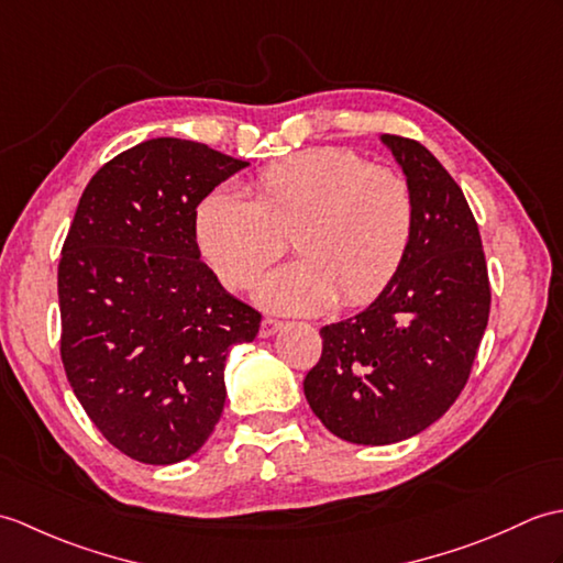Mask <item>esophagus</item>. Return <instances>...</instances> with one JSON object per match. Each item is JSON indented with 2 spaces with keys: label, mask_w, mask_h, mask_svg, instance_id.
Here are the masks:
<instances>
[{
  "label": "esophagus",
  "mask_w": 563,
  "mask_h": 563,
  "mask_svg": "<svg viewBox=\"0 0 563 563\" xmlns=\"http://www.w3.org/2000/svg\"><path fill=\"white\" fill-rule=\"evenodd\" d=\"M278 329H283V321L280 319H271V317H266L261 321V329H258V336L261 339H268V336H273L275 331Z\"/></svg>",
  "instance_id": "obj_1"
}]
</instances>
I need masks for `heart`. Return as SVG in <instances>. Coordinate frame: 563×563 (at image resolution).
<instances>
[{
	"instance_id": "heart-1",
	"label": "heart",
	"mask_w": 563,
	"mask_h": 563,
	"mask_svg": "<svg viewBox=\"0 0 563 563\" xmlns=\"http://www.w3.org/2000/svg\"><path fill=\"white\" fill-rule=\"evenodd\" d=\"M416 206L406 178L361 154L314 147L266 166L251 200L212 190L198 202L194 239L202 263L227 290H246L288 249L295 263L258 285L275 312H321L363 305L397 278L409 254Z\"/></svg>"
}]
</instances>
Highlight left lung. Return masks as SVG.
Returning a JSON list of instances; mask_svg holds the SVG:
<instances>
[{"instance_id":"obj_1","label":"left lung","mask_w":563,"mask_h":563,"mask_svg":"<svg viewBox=\"0 0 563 563\" xmlns=\"http://www.w3.org/2000/svg\"><path fill=\"white\" fill-rule=\"evenodd\" d=\"M411 186L413 239L401 268L361 314L321 329L305 397L333 435L389 445L445 413L470 379L492 288L462 188L421 142L382 135Z\"/></svg>"}]
</instances>
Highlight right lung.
<instances>
[{
	"mask_svg": "<svg viewBox=\"0 0 563 563\" xmlns=\"http://www.w3.org/2000/svg\"><path fill=\"white\" fill-rule=\"evenodd\" d=\"M249 166L178 137H154L91 176L57 268L59 355L69 387L128 457L196 454L224 409L232 345L261 314L200 261L198 202Z\"/></svg>",
	"mask_w": 563,
	"mask_h": 563,
	"instance_id": "add662e5",
	"label": "right lung"
}]
</instances>
